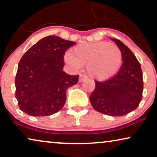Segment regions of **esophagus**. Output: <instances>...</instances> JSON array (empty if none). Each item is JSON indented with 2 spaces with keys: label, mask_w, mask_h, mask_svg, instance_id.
<instances>
[{
  "label": "esophagus",
  "mask_w": 157,
  "mask_h": 157,
  "mask_svg": "<svg viewBox=\"0 0 157 157\" xmlns=\"http://www.w3.org/2000/svg\"><path fill=\"white\" fill-rule=\"evenodd\" d=\"M87 79V77L85 75H80L79 78V82H82L86 80Z\"/></svg>",
  "instance_id": "esophagus-1"
}]
</instances>
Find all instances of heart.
Wrapping results in <instances>:
<instances>
[{
  "label": "heart",
  "instance_id": "1",
  "mask_svg": "<svg viewBox=\"0 0 157 157\" xmlns=\"http://www.w3.org/2000/svg\"><path fill=\"white\" fill-rule=\"evenodd\" d=\"M65 63L73 70L87 66L92 78L104 81L117 73L122 63V53L120 48L105 41L83 44L74 48L72 53L64 57Z\"/></svg>",
  "mask_w": 157,
  "mask_h": 157
}]
</instances>
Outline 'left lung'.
Returning a JSON list of instances; mask_svg holds the SVG:
<instances>
[{
  "mask_svg": "<svg viewBox=\"0 0 157 157\" xmlns=\"http://www.w3.org/2000/svg\"><path fill=\"white\" fill-rule=\"evenodd\" d=\"M120 48L123 63L118 73L107 81L95 82L90 96L96 111L109 116H123L136 109L142 100L143 78L140 63L128 47L111 38Z\"/></svg>",
  "mask_w": 157,
  "mask_h": 157,
  "instance_id": "1",
  "label": "left lung"
}]
</instances>
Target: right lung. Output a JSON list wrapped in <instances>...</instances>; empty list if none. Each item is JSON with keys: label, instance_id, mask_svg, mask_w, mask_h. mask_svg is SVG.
I'll return each instance as SVG.
<instances>
[{"label": "right lung", "instance_id": "add662e5", "mask_svg": "<svg viewBox=\"0 0 157 157\" xmlns=\"http://www.w3.org/2000/svg\"><path fill=\"white\" fill-rule=\"evenodd\" d=\"M75 42L49 35L22 57L15 77V98L20 109L33 117L52 115L66 101V90L78 83L79 75L63 70L64 54Z\"/></svg>", "mask_w": 157, "mask_h": 157}]
</instances>
